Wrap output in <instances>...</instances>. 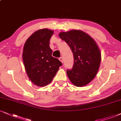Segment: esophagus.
Masks as SVG:
<instances>
[{
    "instance_id": "1",
    "label": "esophagus",
    "mask_w": 121,
    "mask_h": 121,
    "mask_svg": "<svg viewBox=\"0 0 121 121\" xmlns=\"http://www.w3.org/2000/svg\"><path fill=\"white\" fill-rule=\"evenodd\" d=\"M59 60L62 63H63V62H64V61H63V58H62V57H60L59 58Z\"/></svg>"
}]
</instances>
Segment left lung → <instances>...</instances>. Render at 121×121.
Here are the masks:
<instances>
[{
	"mask_svg": "<svg viewBox=\"0 0 121 121\" xmlns=\"http://www.w3.org/2000/svg\"><path fill=\"white\" fill-rule=\"evenodd\" d=\"M59 37L73 53L72 68L67 70L70 81L77 87L87 85L96 76L101 62V52L95 40L85 32L72 30L61 32Z\"/></svg>",
	"mask_w": 121,
	"mask_h": 121,
	"instance_id": "1",
	"label": "left lung"
}]
</instances>
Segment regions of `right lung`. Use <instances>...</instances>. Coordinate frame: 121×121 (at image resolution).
I'll use <instances>...</instances> for the list:
<instances>
[{"label":"right lung","instance_id":"add662e5","mask_svg":"<svg viewBox=\"0 0 121 121\" xmlns=\"http://www.w3.org/2000/svg\"><path fill=\"white\" fill-rule=\"evenodd\" d=\"M54 31L48 29L39 30L25 42L22 60L29 79L34 84L44 87L52 81L62 63L52 56L49 46Z\"/></svg>","mask_w":121,"mask_h":121}]
</instances>
